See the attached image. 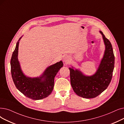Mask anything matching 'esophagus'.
Returning a JSON list of instances; mask_svg holds the SVG:
<instances>
[{
    "instance_id": "obj_1",
    "label": "esophagus",
    "mask_w": 124,
    "mask_h": 124,
    "mask_svg": "<svg viewBox=\"0 0 124 124\" xmlns=\"http://www.w3.org/2000/svg\"><path fill=\"white\" fill-rule=\"evenodd\" d=\"M63 61L64 63H68L70 61V58L68 56H65L63 58Z\"/></svg>"
}]
</instances>
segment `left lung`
<instances>
[{"label": "left lung", "mask_w": 124, "mask_h": 124, "mask_svg": "<svg viewBox=\"0 0 124 124\" xmlns=\"http://www.w3.org/2000/svg\"><path fill=\"white\" fill-rule=\"evenodd\" d=\"M105 49L103 57L96 72L90 76L85 75L79 69L69 67L70 83L74 92L85 98H93L106 89L112 76L115 65V56L109 40L100 31Z\"/></svg>", "instance_id": "1"}]
</instances>
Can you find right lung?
I'll return each mask as SVG.
<instances>
[{
  "instance_id": "add662e5",
  "label": "right lung",
  "mask_w": 124,
  "mask_h": 124,
  "mask_svg": "<svg viewBox=\"0 0 124 124\" xmlns=\"http://www.w3.org/2000/svg\"><path fill=\"white\" fill-rule=\"evenodd\" d=\"M16 44L10 60L11 73L14 83L17 89L27 97L32 100H40L49 96L54 86V78L63 67L62 61L47 67L39 77L31 78L26 76L21 68L18 60L19 41Z\"/></svg>"
}]
</instances>
